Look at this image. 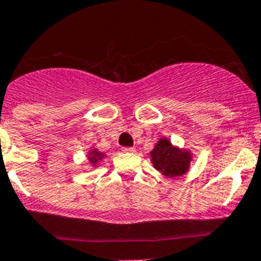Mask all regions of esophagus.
<instances>
[{
	"mask_svg": "<svg viewBox=\"0 0 261 261\" xmlns=\"http://www.w3.org/2000/svg\"><path fill=\"white\" fill-rule=\"evenodd\" d=\"M123 152H128V154H133L135 152V147H122Z\"/></svg>",
	"mask_w": 261,
	"mask_h": 261,
	"instance_id": "1",
	"label": "esophagus"
}]
</instances>
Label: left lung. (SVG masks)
<instances>
[{
	"label": "left lung",
	"mask_w": 261,
	"mask_h": 261,
	"mask_svg": "<svg viewBox=\"0 0 261 261\" xmlns=\"http://www.w3.org/2000/svg\"><path fill=\"white\" fill-rule=\"evenodd\" d=\"M150 160L160 174L175 178L188 172L193 154L191 150L173 145L169 139L163 136L150 151Z\"/></svg>",
	"instance_id": "left-lung-1"
}]
</instances>
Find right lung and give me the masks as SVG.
<instances>
[{"mask_svg":"<svg viewBox=\"0 0 261 261\" xmlns=\"http://www.w3.org/2000/svg\"><path fill=\"white\" fill-rule=\"evenodd\" d=\"M87 158H88V163L91 164V167L97 168L99 163L106 158V154H105V152H101L99 150H97L96 147H92V149L87 152Z\"/></svg>","mask_w":261,"mask_h":261,"instance_id":"obj_1","label":"right lung"}]
</instances>
